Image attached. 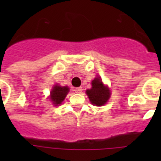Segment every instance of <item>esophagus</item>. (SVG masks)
Here are the masks:
<instances>
[{"mask_svg": "<svg viewBox=\"0 0 161 161\" xmlns=\"http://www.w3.org/2000/svg\"><path fill=\"white\" fill-rule=\"evenodd\" d=\"M74 91H75L76 93H82V91H83V88H81V87H79V88H74Z\"/></svg>", "mask_w": 161, "mask_h": 161, "instance_id": "obj_1", "label": "esophagus"}]
</instances>
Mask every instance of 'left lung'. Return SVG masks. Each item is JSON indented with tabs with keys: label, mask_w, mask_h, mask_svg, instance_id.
Masks as SVG:
<instances>
[{
	"label": "left lung",
	"mask_w": 161,
	"mask_h": 161,
	"mask_svg": "<svg viewBox=\"0 0 161 161\" xmlns=\"http://www.w3.org/2000/svg\"><path fill=\"white\" fill-rule=\"evenodd\" d=\"M86 93L91 103L96 106L104 105L111 95L109 88L103 84L100 77H96L92 81V88L86 90Z\"/></svg>",
	"instance_id": "obj_1"
}]
</instances>
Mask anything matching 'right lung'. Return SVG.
I'll return each instance as SVG.
<instances>
[{
    "instance_id": "1",
    "label": "right lung",
    "mask_w": 161,
    "mask_h": 161,
    "mask_svg": "<svg viewBox=\"0 0 161 161\" xmlns=\"http://www.w3.org/2000/svg\"><path fill=\"white\" fill-rule=\"evenodd\" d=\"M68 92H69V88L68 86L62 87L58 84L54 85L50 93V99L52 103H53V105H60L62 102L64 100V98H66Z\"/></svg>"
}]
</instances>
